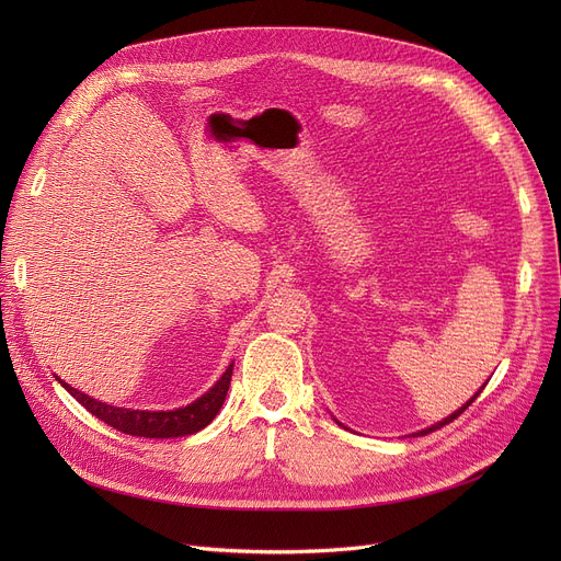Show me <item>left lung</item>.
Wrapping results in <instances>:
<instances>
[{"mask_svg": "<svg viewBox=\"0 0 561 561\" xmlns=\"http://www.w3.org/2000/svg\"><path fill=\"white\" fill-rule=\"evenodd\" d=\"M484 387H486V385H484ZM484 387H482V389H484ZM482 389H480V391H478V393H476V396H473V398H470V400H468V402H466V404H463V407H461V409H457V411H455V414H450V416H448V419H444V421H438V423H436V425H432V427H427V430H421V432H416V436H423V434H430V432H434V430H440V427H444V425H448V423H453V421H455V419H457V416H461V414H463V411H466V409H468V407H470V404H473V400H476V398H478V396H480V393H482ZM336 423H339V421H336ZM339 425H341V423H339Z\"/></svg>", "mask_w": 561, "mask_h": 561, "instance_id": "1", "label": "left lung"}]
</instances>
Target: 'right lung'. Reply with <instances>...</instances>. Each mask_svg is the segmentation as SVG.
<instances>
[{
	"label": "right lung",
	"instance_id": "1",
	"mask_svg": "<svg viewBox=\"0 0 561 561\" xmlns=\"http://www.w3.org/2000/svg\"><path fill=\"white\" fill-rule=\"evenodd\" d=\"M231 370H233V364L227 366L222 377L202 398L172 411H138V409L113 407L77 391L75 387L66 385L61 379L58 381H61L64 389L72 398H77V402H81V407H85L93 416H98L100 421H104L117 432H125L131 436H145V438H176V436H186L204 430L218 416V411L227 398Z\"/></svg>",
	"mask_w": 561,
	"mask_h": 561
}]
</instances>
